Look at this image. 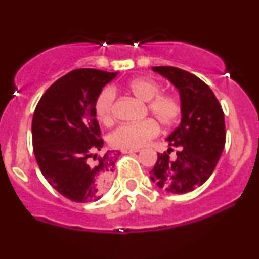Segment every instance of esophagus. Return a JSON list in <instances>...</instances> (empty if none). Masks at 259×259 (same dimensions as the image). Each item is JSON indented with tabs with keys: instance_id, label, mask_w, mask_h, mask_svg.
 Listing matches in <instances>:
<instances>
[{
	"instance_id": "esophagus-1",
	"label": "esophagus",
	"mask_w": 259,
	"mask_h": 259,
	"mask_svg": "<svg viewBox=\"0 0 259 259\" xmlns=\"http://www.w3.org/2000/svg\"><path fill=\"white\" fill-rule=\"evenodd\" d=\"M139 148L138 150H121V153L126 154V153H134V152H139Z\"/></svg>"
}]
</instances>
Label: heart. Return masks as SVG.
<instances>
[{
	"label": "heart",
	"mask_w": 259,
	"mask_h": 259,
	"mask_svg": "<svg viewBox=\"0 0 259 259\" xmlns=\"http://www.w3.org/2000/svg\"><path fill=\"white\" fill-rule=\"evenodd\" d=\"M125 90L147 102L146 108L150 114L156 118L163 127L171 126L179 118L181 105L178 97L170 94H159L160 86L152 79L135 78L125 84ZM113 102L114 92L111 89H105L97 96L95 102V113L99 120L109 124L113 118ZM158 133V125L152 119H144L136 123L123 124L114 130L109 136V142L113 147L121 150H138L146 145Z\"/></svg>",
	"instance_id": "b5f03b06"
}]
</instances>
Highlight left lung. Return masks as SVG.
I'll use <instances>...</instances> for the list:
<instances>
[{"label": "left lung", "instance_id": "obj_1", "mask_svg": "<svg viewBox=\"0 0 259 259\" xmlns=\"http://www.w3.org/2000/svg\"><path fill=\"white\" fill-rule=\"evenodd\" d=\"M179 91L181 120L167 138L178 148L174 160L170 147L157 153L150 179L170 194H186L207 181L221 158L225 145L224 113L215 95L194 74L175 67H152Z\"/></svg>", "mask_w": 259, "mask_h": 259}]
</instances>
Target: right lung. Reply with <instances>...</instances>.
<instances>
[{
    "mask_svg": "<svg viewBox=\"0 0 259 259\" xmlns=\"http://www.w3.org/2000/svg\"><path fill=\"white\" fill-rule=\"evenodd\" d=\"M117 75L90 68L72 70L47 89L35 108L31 134L38 168L70 201L100 200L115 170L120 152L95 153L103 146L95 102Z\"/></svg>",
    "mask_w": 259,
    "mask_h": 259,
    "instance_id": "add662e5",
    "label": "right lung"
}]
</instances>
